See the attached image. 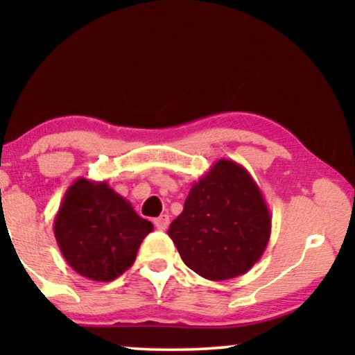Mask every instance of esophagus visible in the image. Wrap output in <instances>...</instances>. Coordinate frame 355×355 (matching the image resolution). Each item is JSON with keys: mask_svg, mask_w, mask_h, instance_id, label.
Returning a JSON list of instances; mask_svg holds the SVG:
<instances>
[{"mask_svg": "<svg viewBox=\"0 0 355 355\" xmlns=\"http://www.w3.org/2000/svg\"><path fill=\"white\" fill-rule=\"evenodd\" d=\"M153 223H155V227H157V230L164 231V230H168V226H169V216L162 215V216L155 218Z\"/></svg>", "mask_w": 355, "mask_h": 355, "instance_id": "obj_1", "label": "esophagus"}]
</instances>
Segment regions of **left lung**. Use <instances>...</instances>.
<instances>
[{
  "label": "left lung",
  "instance_id": "left-lung-1",
  "mask_svg": "<svg viewBox=\"0 0 355 355\" xmlns=\"http://www.w3.org/2000/svg\"><path fill=\"white\" fill-rule=\"evenodd\" d=\"M168 234L184 263L197 275L231 279L247 273L263 255L271 215L250 173L221 158L192 184Z\"/></svg>",
  "mask_w": 355,
  "mask_h": 355
}]
</instances>
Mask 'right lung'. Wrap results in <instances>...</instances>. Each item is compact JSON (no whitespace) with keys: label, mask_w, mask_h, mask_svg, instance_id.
Segmentation results:
<instances>
[{"label":"right lung","mask_w":355,"mask_h":355,"mask_svg":"<svg viewBox=\"0 0 355 355\" xmlns=\"http://www.w3.org/2000/svg\"><path fill=\"white\" fill-rule=\"evenodd\" d=\"M53 231L76 273L106 283L132 266L153 225L140 218L106 181L79 178L62 197Z\"/></svg>","instance_id":"1"}]
</instances>
